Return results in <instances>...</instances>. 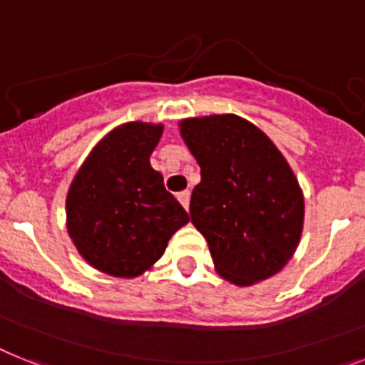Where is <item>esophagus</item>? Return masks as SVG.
I'll return each mask as SVG.
<instances>
[{"instance_id":"esophagus-1","label":"esophagus","mask_w":365,"mask_h":365,"mask_svg":"<svg viewBox=\"0 0 365 365\" xmlns=\"http://www.w3.org/2000/svg\"><path fill=\"white\" fill-rule=\"evenodd\" d=\"M178 200H180V204H182L185 210H189V200H191V192L189 191H182L178 192Z\"/></svg>"}]
</instances>
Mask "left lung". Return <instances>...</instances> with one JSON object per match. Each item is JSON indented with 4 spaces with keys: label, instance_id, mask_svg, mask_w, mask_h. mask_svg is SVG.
<instances>
[{
    "label": "left lung",
    "instance_id": "1",
    "mask_svg": "<svg viewBox=\"0 0 365 365\" xmlns=\"http://www.w3.org/2000/svg\"><path fill=\"white\" fill-rule=\"evenodd\" d=\"M200 167L191 222L207 241L215 271L254 286L293 258L304 226V195L286 158L243 116H192L178 122Z\"/></svg>",
    "mask_w": 365,
    "mask_h": 365
}]
</instances>
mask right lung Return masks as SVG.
<instances>
[{
	"label": "right lung",
	"instance_id": "obj_1",
	"mask_svg": "<svg viewBox=\"0 0 365 365\" xmlns=\"http://www.w3.org/2000/svg\"><path fill=\"white\" fill-rule=\"evenodd\" d=\"M161 122H124L98 140L66 192V232L85 262L116 278H137L163 256L187 211L165 189L150 155Z\"/></svg>",
	"mask_w": 365,
	"mask_h": 365
}]
</instances>
